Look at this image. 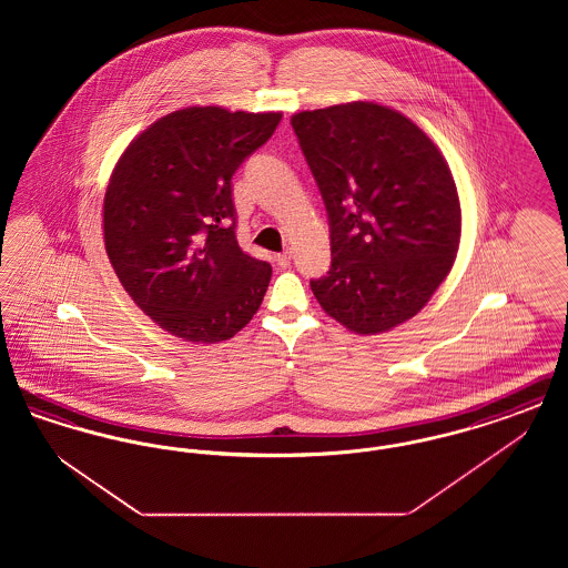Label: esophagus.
Here are the masks:
<instances>
[{
    "mask_svg": "<svg viewBox=\"0 0 568 568\" xmlns=\"http://www.w3.org/2000/svg\"><path fill=\"white\" fill-rule=\"evenodd\" d=\"M292 257H294V255H292V251H283V253H278V255H276V262H278V266H281V268H287V266L292 264Z\"/></svg>",
    "mask_w": 568,
    "mask_h": 568,
    "instance_id": "34e87169",
    "label": "esophagus"
}]
</instances>
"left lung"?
Returning <instances> with one entry per match:
<instances>
[{"instance_id":"obj_1","label":"left lung","mask_w":568,"mask_h":568,"mask_svg":"<svg viewBox=\"0 0 568 568\" xmlns=\"http://www.w3.org/2000/svg\"><path fill=\"white\" fill-rule=\"evenodd\" d=\"M329 221L332 266L311 290L355 334L415 317L452 271L462 211L452 170L410 119L375 102L292 116Z\"/></svg>"}]
</instances>
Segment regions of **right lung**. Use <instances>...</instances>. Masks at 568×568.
Instances as JSON below:
<instances>
[{
	"label": "right lung",
	"mask_w": 568,
	"mask_h": 568,
	"mask_svg": "<svg viewBox=\"0 0 568 568\" xmlns=\"http://www.w3.org/2000/svg\"><path fill=\"white\" fill-rule=\"evenodd\" d=\"M281 112L174 110L130 142L104 195V244L123 290L190 343L232 338L257 313L268 262L236 241L232 176Z\"/></svg>",
	"instance_id": "1"
}]
</instances>
